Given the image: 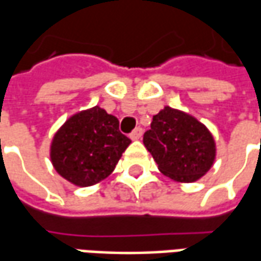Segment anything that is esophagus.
<instances>
[{
  "label": "esophagus",
  "instance_id": "34e87169",
  "mask_svg": "<svg viewBox=\"0 0 261 261\" xmlns=\"http://www.w3.org/2000/svg\"><path fill=\"white\" fill-rule=\"evenodd\" d=\"M142 133H144V131H142L141 127H137L136 130L133 131V133L130 134V138L131 140H134V141H137V140H141Z\"/></svg>",
  "mask_w": 261,
  "mask_h": 261
}]
</instances>
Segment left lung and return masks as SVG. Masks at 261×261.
I'll use <instances>...</instances> for the list:
<instances>
[{"label":"left lung","mask_w":261,"mask_h":261,"mask_svg":"<svg viewBox=\"0 0 261 261\" xmlns=\"http://www.w3.org/2000/svg\"><path fill=\"white\" fill-rule=\"evenodd\" d=\"M144 145L161 173L181 183L201 179L217 155L211 131L192 114L169 106L152 117L151 128L144 134Z\"/></svg>","instance_id":"obj_1"}]
</instances>
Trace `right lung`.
Wrapping results in <instances>:
<instances>
[{"label": "right lung", "mask_w": 261, "mask_h": 261, "mask_svg": "<svg viewBox=\"0 0 261 261\" xmlns=\"http://www.w3.org/2000/svg\"><path fill=\"white\" fill-rule=\"evenodd\" d=\"M130 144V138L120 133L117 117L93 106L72 114L57 130L50 161L69 183L93 186L113 172Z\"/></svg>", "instance_id": "add662e5"}]
</instances>
